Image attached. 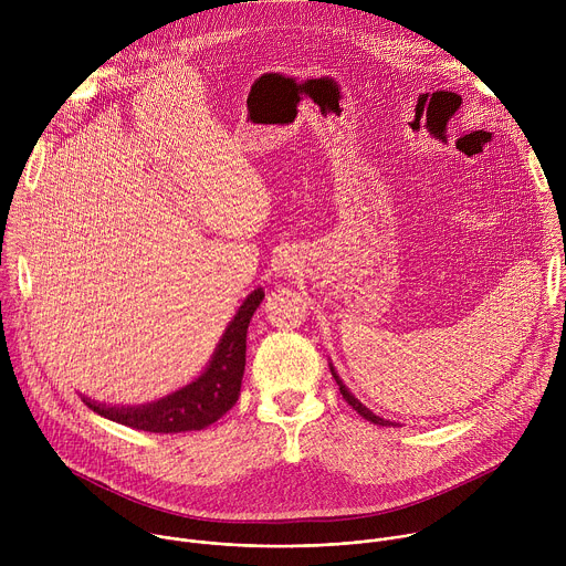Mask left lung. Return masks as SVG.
<instances>
[{"mask_svg":"<svg viewBox=\"0 0 566 566\" xmlns=\"http://www.w3.org/2000/svg\"><path fill=\"white\" fill-rule=\"evenodd\" d=\"M332 374H334V378H336V382H338V389H340L343 398L349 402V406H352V408H354L363 419H367V421H371V423H376V426H385V428H387V426H394L391 421H387V419H382V417H376L369 408H365L363 402H360V400H358V398H356V396H354V394L343 385V380H340V376L336 374V369H334V367H332Z\"/></svg>","mask_w":566,"mask_h":566,"instance_id":"left-lung-1","label":"left lung"}]
</instances>
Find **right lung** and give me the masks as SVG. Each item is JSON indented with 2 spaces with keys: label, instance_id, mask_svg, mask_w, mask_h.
Segmentation results:
<instances>
[{
  "label": "right lung",
  "instance_id": "1",
  "mask_svg": "<svg viewBox=\"0 0 566 566\" xmlns=\"http://www.w3.org/2000/svg\"><path fill=\"white\" fill-rule=\"evenodd\" d=\"M262 300L264 291L258 289L239 306L214 349L208 369L195 382L140 408H107L101 406V402L83 398L85 406L120 426L158 434L192 432L212 426L239 398L247 365L249 322Z\"/></svg>",
  "mask_w": 566,
  "mask_h": 566
}]
</instances>
